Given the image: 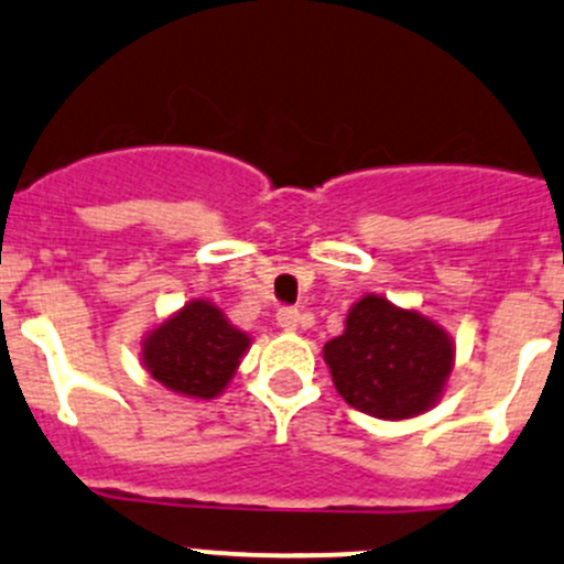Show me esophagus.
<instances>
[{
	"instance_id": "esophagus-1",
	"label": "esophagus",
	"mask_w": 564,
	"mask_h": 564,
	"mask_svg": "<svg viewBox=\"0 0 564 564\" xmlns=\"http://www.w3.org/2000/svg\"><path fill=\"white\" fill-rule=\"evenodd\" d=\"M300 322H303V314H300L297 308H281V311H278V324H281L286 333H294V329L300 327Z\"/></svg>"
}]
</instances>
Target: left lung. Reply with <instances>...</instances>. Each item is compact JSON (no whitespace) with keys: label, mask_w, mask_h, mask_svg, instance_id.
I'll return each mask as SVG.
<instances>
[{"label":"left lung","mask_w":564,"mask_h":564,"mask_svg":"<svg viewBox=\"0 0 564 564\" xmlns=\"http://www.w3.org/2000/svg\"><path fill=\"white\" fill-rule=\"evenodd\" d=\"M324 362L349 406L379 420H406L436 406L456 344L434 318L366 294L346 314L344 333L324 344Z\"/></svg>","instance_id":"obj_1"}]
</instances>
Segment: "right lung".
<instances>
[{
  "label": "right lung",
  "instance_id": "right-lung-1",
  "mask_svg": "<svg viewBox=\"0 0 564 564\" xmlns=\"http://www.w3.org/2000/svg\"><path fill=\"white\" fill-rule=\"evenodd\" d=\"M250 349V335L237 329L209 300H191L141 340V362L155 382L185 398H218Z\"/></svg>",
  "mask_w": 564,
  "mask_h": 564
}]
</instances>
